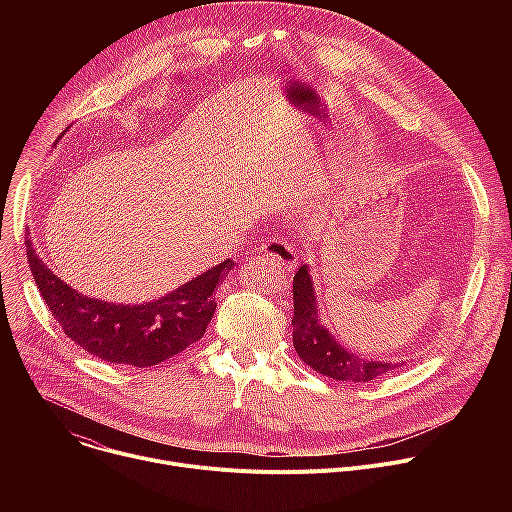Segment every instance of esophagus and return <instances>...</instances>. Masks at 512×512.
<instances>
[{"instance_id": "esophagus-1", "label": "esophagus", "mask_w": 512, "mask_h": 512, "mask_svg": "<svg viewBox=\"0 0 512 512\" xmlns=\"http://www.w3.org/2000/svg\"><path fill=\"white\" fill-rule=\"evenodd\" d=\"M271 261H275L277 265H283L287 271L294 269L298 263V253L296 249L291 247L287 241L281 239H265L259 247Z\"/></svg>"}]
</instances>
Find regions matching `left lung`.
Here are the masks:
<instances>
[{
	"label": "left lung",
	"instance_id": "left-lung-1",
	"mask_svg": "<svg viewBox=\"0 0 512 512\" xmlns=\"http://www.w3.org/2000/svg\"><path fill=\"white\" fill-rule=\"evenodd\" d=\"M291 326H294V346L300 358L328 379L369 383L381 375L401 369L405 364L362 358L344 350L336 342V338L320 324L316 291L308 265H302L294 275V318H291Z\"/></svg>",
	"mask_w": 512,
	"mask_h": 512
}]
</instances>
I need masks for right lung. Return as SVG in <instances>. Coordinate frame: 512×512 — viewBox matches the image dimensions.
Returning <instances> with one entry per match:
<instances>
[{
    "label": "right lung",
    "instance_id": "right-lung-1",
    "mask_svg": "<svg viewBox=\"0 0 512 512\" xmlns=\"http://www.w3.org/2000/svg\"><path fill=\"white\" fill-rule=\"evenodd\" d=\"M28 263L62 332L89 354L135 369H148L198 342L214 316V291L235 261L210 267L168 296L141 306H123L81 296L58 279L26 241Z\"/></svg>",
    "mask_w": 512,
    "mask_h": 512
}]
</instances>
